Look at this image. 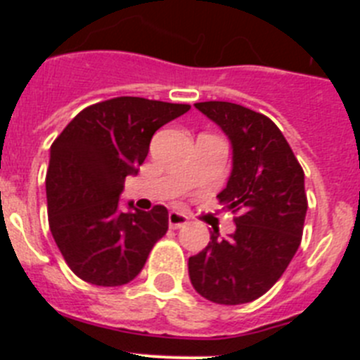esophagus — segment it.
I'll return each instance as SVG.
<instances>
[{
    "label": "esophagus",
    "instance_id": "esophagus-1",
    "mask_svg": "<svg viewBox=\"0 0 360 360\" xmlns=\"http://www.w3.org/2000/svg\"><path fill=\"white\" fill-rule=\"evenodd\" d=\"M167 219H169L171 229H180V227H184L187 221H189V218H187L184 212H178V211H171L169 216H167Z\"/></svg>",
    "mask_w": 360,
    "mask_h": 360
}]
</instances>
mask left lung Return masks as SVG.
<instances>
[{
    "label": "left lung",
    "mask_w": 360,
    "mask_h": 360,
    "mask_svg": "<svg viewBox=\"0 0 360 360\" xmlns=\"http://www.w3.org/2000/svg\"><path fill=\"white\" fill-rule=\"evenodd\" d=\"M195 108L231 142L232 169L218 195L240 211L236 231L189 257V278L202 297L218 304L250 303L265 294L297 252L307 216L304 173L287 139L269 117L224 101Z\"/></svg>",
    "instance_id": "8db88e82"
}]
</instances>
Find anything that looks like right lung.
<instances>
[{
  "mask_svg": "<svg viewBox=\"0 0 360 360\" xmlns=\"http://www.w3.org/2000/svg\"><path fill=\"white\" fill-rule=\"evenodd\" d=\"M191 110L142 97L94 104L50 148L49 224L70 269L98 287H120L141 274L167 231V209H120L126 176H136L157 129Z\"/></svg>",
  "mask_w": 360,
  "mask_h": 360,
  "instance_id": "right-lung-1",
  "label": "right lung"
}]
</instances>
